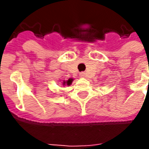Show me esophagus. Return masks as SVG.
Returning a JSON list of instances; mask_svg holds the SVG:
<instances>
[{
  "label": "esophagus",
  "instance_id": "esophagus-1",
  "mask_svg": "<svg viewBox=\"0 0 149 149\" xmlns=\"http://www.w3.org/2000/svg\"><path fill=\"white\" fill-rule=\"evenodd\" d=\"M79 74H80V76H82V77H84V75H85L84 72H81V73H80Z\"/></svg>",
  "mask_w": 149,
  "mask_h": 149
}]
</instances>
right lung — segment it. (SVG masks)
<instances>
[{"label": "right lung", "instance_id": "add662e5", "mask_svg": "<svg viewBox=\"0 0 149 149\" xmlns=\"http://www.w3.org/2000/svg\"><path fill=\"white\" fill-rule=\"evenodd\" d=\"M72 81H73V79H69L68 80L63 82V85H65V84H67V85H70L72 83Z\"/></svg>", "mask_w": 149, "mask_h": 149}]
</instances>
